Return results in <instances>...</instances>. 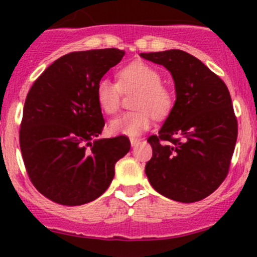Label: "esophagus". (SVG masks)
Instances as JSON below:
<instances>
[{
  "mask_svg": "<svg viewBox=\"0 0 257 257\" xmlns=\"http://www.w3.org/2000/svg\"><path fill=\"white\" fill-rule=\"evenodd\" d=\"M141 143H142V139H139V138H131L132 147H137V145H139Z\"/></svg>",
  "mask_w": 257,
  "mask_h": 257,
  "instance_id": "obj_1",
  "label": "esophagus"
}]
</instances>
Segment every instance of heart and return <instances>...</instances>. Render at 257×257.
Segmentation results:
<instances>
[{"mask_svg": "<svg viewBox=\"0 0 257 257\" xmlns=\"http://www.w3.org/2000/svg\"><path fill=\"white\" fill-rule=\"evenodd\" d=\"M118 80L102 78L95 87V98L100 109L114 114L119 109L121 90L137 92L136 112L124 113L109 123L110 133L115 136L138 137L152 126L153 115L164 118L170 112L173 97L162 85V74L144 62H132L118 72Z\"/></svg>", "mask_w": 257, "mask_h": 257, "instance_id": "heart-1", "label": "heart"}]
</instances>
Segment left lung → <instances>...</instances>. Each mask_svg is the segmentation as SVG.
<instances>
[{
	"label": "left lung",
	"instance_id": "left-lung-1",
	"mask_svg": "<svg viewBox=\"0 0 257 257\" xmlns=\"http://www.w3.org/2000/svg\"><path fill=\"white\" fill-rule=\"evenodd\" d=\"M139 56L170 72L177 97L159 136L148 138L153 148L145 165L148 180L172 200H203L226 178L236 144L229 89L203 62L180 49Z\"/></svg>",
	"mask_w": 257,
	"mask_h": 257
}]
</instances>
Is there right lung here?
<instances>
[{"label":"right lung","instance_id":"obj_1","mask_svg":"<svg viewBox=\"0 0 257 257\" xmlns=\"http://www.w3.org/2000/svg\"><path fill=\"white\" fill-rule=\"evenodd\" d=\"M116 48L72 52L54 61L28 92L20 145L31 181L49 200L90 203L108 189L126 137L99 138L104 126L97 83L121 61Z\"/></svg>","mask_w":257,"mask_h":257}]
</instances>
